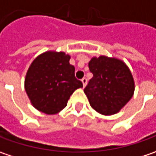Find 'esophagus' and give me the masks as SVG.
<instances>
[{
	"instance_id": "esophagus-1",
	"label": "esophagus",
	"mask_w": 156,
	"mask_h": 156,
	"mask_svg": "<svg viewBox=\"0 0 156 156\" xmlns=\"http://www.w3.org/2000/svg\"><path fill=\"white\" fill-rule=\"evenodd\" d=\"M81 81H82V83H83V86L85 87V85H86V84H87V79H86L85 78H82V80H81Z\"/></svg>"
}]
</instances>
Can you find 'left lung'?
<instances>
[{
	"label": "left lung",
	"instance_id": "left-lung-1",
	"mask_svg": "<svg viewBox=\"0 0 156 156\" xmlns=\"http://www.w3.org/2000/svg\"><path fill=\"white\" fill-rule=\"evenodd\" d=\"M89 70L93 74L85 88L91 106L103 115H112L131 99L134 81L127 65L115 58H92Z\"/></svg>",
	"mask_w": 156,
	"mask_h": 156
}]
</instances>
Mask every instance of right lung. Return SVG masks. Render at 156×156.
I'll return each instance as SVG.
<instances>
[{
    "instance_id": "1",
    "label": "right lung",
    "mask_w": 156,
    "mask_h": 156,
    "mask_svg": "<svg viewBox=\"0 0 156 156\" xmlns=\"http://www.w3.org/2000/svg\"><path fill=\"white\" fill-rule=\"evenodd\" d=\"M70 55L46 51L31 63L25 77V91L32 105L46 114H55L65 108L73 91L83 87L75 78Z\"/></svg>"
}]
</instances>
